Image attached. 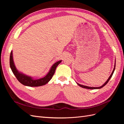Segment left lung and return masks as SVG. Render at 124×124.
<instances>
[{"instance_id":"1","label":"left lung","mask_w":124,"mask_h":124,"mask_svg":"<svg viewBox=\"0 0 124 124\" xmlns=\"http://www.w3.org/2000/svg\"><path fill=\"white\" fill-rule=\"evenodd\" d=\"M115 62H116V61H115V65H114V69H113V71H112V73H111V74L110 75V76L109 77V78H108V79L107 80V81L105 82V83L102 85V86H100V87H89V86H85V85H81V84H78V83H77V84L78 85V86H80V87H82V88H86V89H100V88H102L103 86H104L105 85H106L108 83V82L109 81V80H110V78H111V77H112V76H113V73H114V70H115Z\"/></svg>"}]
</instances>
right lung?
I'll return each instance as SVG.
<instances>
[{
    "instance_id": "add662e5",
    "label": "right lung",
    "mask_w": 124,
    "mask_h": 124,
    "mask_svg": "<svg viewBox=\"0 0 124 124\" xmlns=\"http://www.w3.org/2000/svg\"><path fill=\"white\" fill-rule=\"evenodd\" d=\"M12 52V51H11L10 56V66L12 72L16 78L17 80L21 84L25 86H30V87H38V86L44 85L47 83L53 77L56 67L62 62V61H59L54 63L53 66L51 67L47 74L43 78H35L32 77L27 76V75L23 73L16 69L13 61Z\"/></svg>"
}]
</instances>
